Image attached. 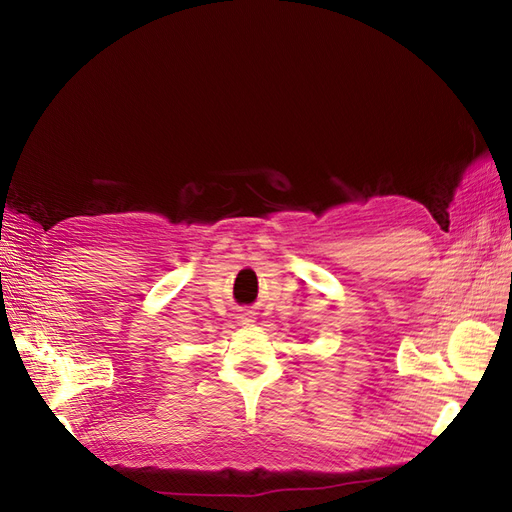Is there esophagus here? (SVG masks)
<instances>
[{
	"instance_id": "obj_1",
	"label": "esophagus",
	"mask_w": 512,
	"mask_h": 512,
	"mask_svg": "<svg viewBox=\"0 0 512 512\" xmlns=\"http://www.w3.org/2000/svg\"><path fill=\"white\" fill-rule=\"evenodd\" d=\"M239 320L241 322H252V316H250V312H243V314H239Z\"/></svg>"
}]
</instances>
